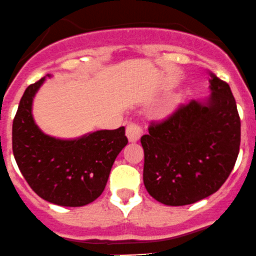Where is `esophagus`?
Wrapping results in <instances>:
<instances>
[{"label": "esophagus", "mask_w": 256, "mask_h": 256, "mask_svg": "<svg viewBox=\"0 0 256 256\" xmlns=\"http://www.w3.org/2000/svg\"><path fill=\"white\" fill-rule=\"evenodd\" d=\"M144 134V128L138 122H130L126 128V136H128L130 142H136L140 140V138Z\"/></svg>", "instance_id": "1"}]
</instances>
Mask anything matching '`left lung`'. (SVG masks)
I'll return each mask as SVG.
<instances>
[{
    "instance_id": "8db88e82",
    "label": "left lung",
    "mask_w": 256,
    "mask_h": 256,
    "mask_svg": "<svg viewBox=\"0 0 256 256\" xmlns=\"http://www.w3.org/2000/svg\"><path fill=\"white\" fill-rule=\"evenodd\" d=\"M209 74L207 102L180 104L164 120L152 121L141 138L144 183L166 206L192 204L216 193L234 168L240 118L228 82Z\"/></svg>"
}]
</instances>
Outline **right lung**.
<instances>
[{"instance_id": "add662e5", "label": "right lung", "mask_w": 256, "mask_h": 256, "mask_svg": "<svg viewBox=\"0 0 256 256\" xmlns=\"http://www.w3.org/2000/svg\"><path fill=\"white\" fill-rule=\"evenodd\" d=\"M44 82L26 89L12 125V150L20 174L40 198L82 207L102 193L116 156L128 144L125 128L100 130L76 140L44 135L34 124L32 102Z\"/></svg>"}]
</instances>
